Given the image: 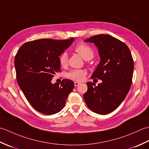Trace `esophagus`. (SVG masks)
I'll use <instances>...</instances> for the list:
<instances>
[{
  "mask_svg": "<svg viewBox=\"0 0 149 149\" xmlns=\"http://www.w3.org/2000/svg\"><path fill=\"white\" fill-rule=\"evenodd\" d=\"M80 84H81V83H79V82H74L75 86H79V85Z\"/></svg>",
  "mask_w": 149,
  "mask_h": 149,
  "instance_id": "esophagus-1",
  "label": "esophagus"
}]
</instances>
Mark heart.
<instances>
[{
	"label": "heart",
	"instance_id": "1",
	"mask_svg": "<svg viewBox=\"0 0 149 149\" xmlns=\"http://www.w3.org/2000/svg\"><path fill=\"white\" fill-rule=\"evenodd\" d=\"M75 50L84 59H90L94 56L93 49L89 45L84 43L77 45L75 47ZM68 54L66 52H63L59 58L60 65L63 67H65L68 64ZM86 74V72L84 70H73L71 72L68 73L67 77L74 81H82L84 80Z\"/></svg>",
	"mask_w": 149,
	"mask_h": 149
}]
</instances>
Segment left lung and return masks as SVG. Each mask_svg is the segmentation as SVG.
<instances>
[{"label": "left lung", "instance_id": "obj_1", "mask_svg": "<svg viewBox=\"0 0 149 149\" xmlns=\"http://www.w3.org/2000/svg\"><path fill=\"white\" fill-rule=\"evenodd\" d=\"M84 41L93 43L99 50L100 61L91 79L102 82L97 86L88 82L84 100L93 112L106 115L120 106L130 90L133 59L125 43L108 34H98Z\"/></svg>", "mask_w": 149, "mask_h": 149}]
</instances>
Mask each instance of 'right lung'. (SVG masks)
Listing matches in <instances>:
<instances>
[{
  "label": "right lung",
  "instance_id": "obj_1",
  "mask_svg": "<svg viewBox=\"0 0 149 149\" xmlns=\"http://www.w3.org/2000/svg\"><path fill=\"white\" fill-rule=\"evenodd\" d=\"M65 40L40 39L24 43L15 58L17 81L28 102L45 115L59 112L74 89L71 80L52 84V77L61 72L59 56L72 43Z\"/></svg>",
  "mask_w": 149,
  "mask_h": 149
}]
</instances>
